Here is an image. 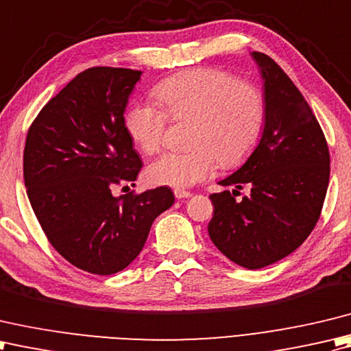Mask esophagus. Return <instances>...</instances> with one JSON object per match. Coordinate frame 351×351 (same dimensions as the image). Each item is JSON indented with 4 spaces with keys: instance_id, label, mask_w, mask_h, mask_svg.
I'll list each match as a JSON object with an SVG mask.
<instances>
[{
    "instance_id": "34e87169",
    "label": "esophagus",
    "mask_w": 351,
    "mask_h": 351,
    "mask_svg": "<svg viewBox=\"0 0 351 351\" xmlns=\"http://www.w3.org/2000/svg\"><path fill=\"white\" fill-rule=\"evenodd\" d=\"M174 195L177 199H182V198H191L192 194L188 191H183V189H176L174 191Z\"/></svg>"
}]
</instances>
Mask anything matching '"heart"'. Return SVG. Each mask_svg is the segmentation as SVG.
<instances>
[{
	"instance_id": "obj_1",
	"label": "heart",
	"mask_w": 351,
	"mask_h": 351,
	"mask_svg": "<svg viewBox=\"0 0 351 351\" xmlns=\"http://www.w3.org/2000/svg\"><path fill=\"white\" fill-rule=\"evenodd\" d=\"M163 111L152 103H136L125 115V127L141 152L160 148L168 117L192 121L189 152H168L147 167L148 183L189 188L217 168H233L252 153L265 119V101L253 84L241 83L221 69L197 68L167 78L154 89Z\"/></svg>"
}]
</instances>
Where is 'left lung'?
Instances as JSON below:
<instances>
[{
	"label": "left lung",
	"mask_w": 351,
	"mask_h": 351,
	"mask_svg": "<svg viewBox=\"0 0 351 351\" xmlns=\"http://www.w3.org/2000/svg\"><path fill=\"white\" fill-rule=\"evenodd\" d=\"M263 80L265 119L261 141L244 165L219 180L230 191L212 194L207 232L236 265L259 269L283 259L315 227L326 198L330 156L318 121L302 92L277 63L252 53ZM247 184L250 194L232 195Z\"/></svg>",
	"instance_id": "obj_1"
}]
</instances>
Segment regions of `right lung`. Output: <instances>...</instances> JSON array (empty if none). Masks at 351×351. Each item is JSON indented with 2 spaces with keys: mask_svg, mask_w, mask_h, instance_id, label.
<instances>
[{
  "mask_svg": "<svg viewBox=\"0 0 351 351\" xmlns=\"http://www.w3.org/2000/svg\"><path fill=\"white\" fill-rule=\"evenodd\" d=\"M142 71L86 69L49 99L28 130L27 195L48 241L74 267L110 276L138 257L153 221L174 204L167 186L112 194L142 162L124 112Z\"/></svg>",
  "mask_w": 351,
  "mask_h": 351,
  "instance_id": "1",
  "label": "right lung"
}]
</instances>
